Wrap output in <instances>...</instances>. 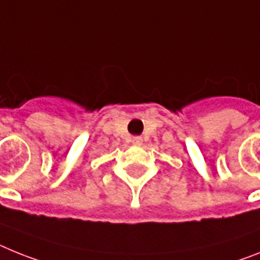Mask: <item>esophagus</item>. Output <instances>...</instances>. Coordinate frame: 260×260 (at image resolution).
<instances>
[{
    "label": "esophagus",
    "instance_id": "1",
    "mask_svg": "<svg viewBox=\"0 0 260 260\" xmlns=\"http://www.w3.org/2000/svg\"><path fill=\"white\" fill-rule=\"evenodd\" d=\"M132 144L133 145H141V144H143V137L135 136L132 139Z\"/></svg>",
    "mask_w": 260,
    "mask_h": 260
}]
</instances>
